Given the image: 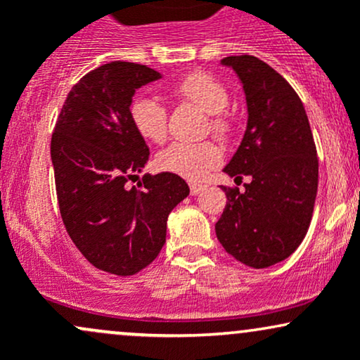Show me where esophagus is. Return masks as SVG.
Wrapping results in <instances>:
<instances>
[{
	"label": "esophagus",
	"mask_w": 360,
	"mask_h": 360,
	"mask_svg": "<svg viewBox=\"0 0 360 360\" xmlns=\"http://www.w3.org/2000/svg\"><path fill=\"white\" fill-rule=\"evenodd\" d=\"M189 189H191L193 196H196V194H200L201 191H203V189H206V186H205V184H196V183H194V184L189 186Z\"/></svg>",
	"instance_id": "1"
}]
</instances>
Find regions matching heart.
I'll list each match as a JSON object with an SVG mask.
<instances>
[{
	"instance_id": "b5f03b06",
	"label": "heart",
	"mask_w": 360,
	"mask_h": 360,
	"mask_svg": "<svg viewBox=\"0 0 360 360\" xmlns=\"http://www.w3.org/2000/svg\"><path fill=\"white\" fill-rule=\"evenodd\" d=\"M171 94L206 111L210 115V128L217 137H230L233 125L225 113L229 93L220 81L210 74L191 72L171 86ZM130 118L135 130L148 142L162 143L167 139V110L154 98H135L130 103ZM220 159V147L212 140L174 142L157 155V166L189 181H198L208 174Z\"/></svg>"
}]
</instances>
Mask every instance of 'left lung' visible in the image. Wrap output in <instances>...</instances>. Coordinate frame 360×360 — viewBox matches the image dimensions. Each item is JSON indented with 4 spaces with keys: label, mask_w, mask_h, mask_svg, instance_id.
<instances>
[{
    "label": "left lung",
    "mask_w": 360,
    "mask_h": 360,
    "mask_svg": "<svg viewBox=\"0 0 360 360\" xmlns=\"http://www.w3.org/2000/svg\"><path fill=\"white\" fill-rule=\"evenodd\" d=\"M237 72L247 101V130L223 172L250 183L226 188L214 225L223 249L255 269L288 259L303 242L318 189L315 140L291 84L254 56L221 59Z\"/></svg>",
    "instance_id": "1"
}]
</instances>
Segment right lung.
Returning <instances> with one entry per match:
<instances>
[{"label":"right lung","mask_w":360,"mask_h":360,"mask_svg":"<svg viewBox=\"0 0 360 360\" xmlns=\"http://www.w3.org/2000/svg\"><path fill=\"white\" fill-rule=\"evenodd\" d=\"M160 72L115 60L82 76L69 91L52 134L51 157L62 221L74 245L98 269L137 274L166 243L167 217L189 194L172 172H142L148 147L135 130V91Z\"/></svg>","instance_id":"1"}]
</instances>
